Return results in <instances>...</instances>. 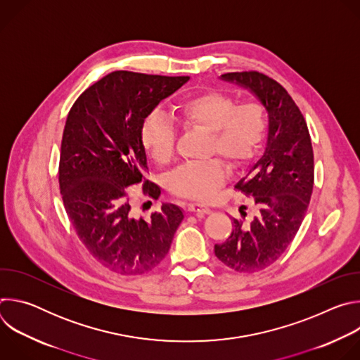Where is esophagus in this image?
<instances>
[{
    "instance_id": "1",
    "label": "esophagus",
    "mask_w": 360,
    "mask_h": 360,
    "mask_svg": "<svg viewBox=\"0 0 360 360\" xmlns=\"http://www.w3.org/2000/svg\"><path fill=\"white\" fill-rule=\"evenodd\" d=\"M186 211L188 212H193L196 215H205V214H210L211 210L208 207H205L202 203H188L186 205Z\"/></svg>"
}]
</instances>
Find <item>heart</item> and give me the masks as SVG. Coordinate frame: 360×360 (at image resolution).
<instances>
[{"label": "heart", "mask_w": 360, "mask_h": 360, "mask_svg": "<svg viewBox=\"0 0 360 360\" xmlns=\"http://www.w3.org/2000/svg\"><path fill=\"white\" fill-rule=\"evenodd\" d=\"M184 125L208 132L205 152L219 155L232 164L250 161L261 149L269 128L268 110L259 99L238 102L233 95L221 91H202L186 96L179 105ZM141 142L148 155L167 165L175 155L176 131L160 114H150L141 128ZM229 169L219 158L192 161L178 167L168 179L172 193L210 200L226 182Z\"/></svg>", "instance_id": "obj_1"}]
</instances>
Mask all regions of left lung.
Masks as SVG:
<instances>
[{
    "label": "left lung",
    "mask_w": 360,
    "mask_h": 360,
    "mask_svg": "<svg viewBox=\"0 0 360 360\" xmlns=\"http://www.w3.org/2000/svg\"><path fill=\"white\" fill-rule=\"evenodd\" d=\"M222 78L252 89L269 115L264 155L235 185L253 199L258 215L249 225L232 218L229 238L215 245L224 265L252 274L276 262L300 228L314 191V148L300 110L278 81L258 71L228 72Z\"/></svg>",
    "instance_id": "1"
}]
</instances>
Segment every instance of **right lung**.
I'll list each match as a JSON object with an SVG mask.
<instances>
[{"instance_id": "right-lung-1", "label": "right lung", "mask_w": 360, "mask_h": 360, "mask_svg": "<svg viewBox=\"0 0 360 360\" xmlns=\"http://www.w3.org/2000/svg\"><path fill=\"white\" fill-rule=\"evenodd\" d=\"M189 77L114 71L86 88L64 127L58 182L67 215L86 250L107 269L142 275L167 256L184 212L164 203L149 219L131 214L128 188L158 199L148 174L141 128L160 101Z\"/></svg>"}]
</instances>
